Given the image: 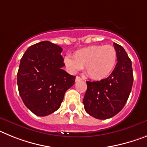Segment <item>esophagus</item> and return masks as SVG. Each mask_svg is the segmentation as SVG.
<instances>
[{
    "label": "esophagus",
    "instance_id": "1",
    "mask_svg": "<svg viewBox=\"0 0 147 147\" xmlns=\"http://www.w3.org/2000/svg\"><path fill=\"white\" fill-rule=\"evenodd\" d=\"M76 80V82H78V81H80V80H82V79L81 77H80V76H77L76 77V80Z\"/></svg>",
    "mask_w": 147,
    "mask_h": 147
}]
</instances>
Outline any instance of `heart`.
<instances>
[{
	"mask_svg": "<svg viewBox=\"0 0 147 147\" xmlns=\"http://www.w3.org/2000/svg\"><path fill=\"white\" fill-rule=\"evenodd\" d=\"M117 62V52L111 45H90L75 51L74 59L66 57L64 63L70 72L74 74L85 68L89 77L95 80L107 78Z\"/></svg>",
	"mask_w": 147,
	"mask_h": 147,
	"instance_id": "b5f03b06",
	"label": "heart"
}]
</instances>
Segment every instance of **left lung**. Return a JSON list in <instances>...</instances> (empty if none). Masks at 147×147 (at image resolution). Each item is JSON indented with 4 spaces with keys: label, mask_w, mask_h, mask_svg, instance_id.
<instances>
[{
    "label": "left lung",
    "mask_w": 147,
    "mask_h": 147,
    "mask_svg": "<svg viewBox=\"0 0 147 147\" xmlns=\"http://www.w3.org/2000/svg\"><path fill=\"white\" fill-rule=\"evenodd\" d=\"M117 60L112 74L96 82H87L83 104L89 115L98 119L113 117L124 107L133 83L132 62L124 48L113 43Z\"/></svg>",
    "instance_id": "8db88e82"
}]
</instances>
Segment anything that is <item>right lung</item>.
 <instances>
[{"label":"right lung","instance_id":"1","mask_svg":"<svg viewBox=\"0 0 147 147\" xmlns=\"http://www.w3.org/2000/svg\"><path fill=\"white\" fill-rule=\"evenodd\" d=\"M62 49L49 41L28 48L20 59L18 86L23 103L38 116L57 110L65 93L75 82L76 76L62 69Z\"/></svg>","mask_w":147,"mask_h":147}]
</instances>
